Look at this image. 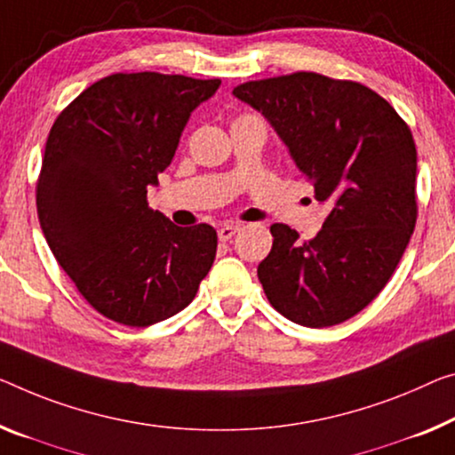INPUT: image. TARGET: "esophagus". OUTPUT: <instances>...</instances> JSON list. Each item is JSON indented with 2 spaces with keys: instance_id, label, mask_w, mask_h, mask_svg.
I'll list each match as a JSON object with an SVG mask.
<instances>
[{
  "instance_id": "obj_1",
  "label": "esophagus",
  "mask_w": 455,
  "mask_h": 455,
  "mask_svg": "<svg viewBox=\"0 0 455 455\" xmlns=\"http://www.w3.org/2000/svg\"><path fill=\"white\" fill-rule=\"evenodd\" d=\"M237 232H240V226H234V223H226V226H221L218 229V235H220L221 242H228V240H232V237Z\"/></svg>"
}]
</instances>
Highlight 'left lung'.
<instances>
[{
  "label": "left lung",
  "mask_w": 455,
  "mask_h": 455,
  "mask_svg": "<svg viewBox=\"0 0 455 455\" xmlns=\"http://www.w3.org/2000/svg\"><path fill=\"white\" fill-rule=\"evenodd\" d=\"M237 100L264 116L331 212L309 242L272 223L258 278L270 305L305 327L354 317L393 276L417 221V150L387 100L317 73L250 81Z\"/></svg>",
  "instance_id": "1"
}]
</instances>
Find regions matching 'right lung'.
I'll return each mask as SVG.
<instances>
[{
    "instance_id": "right-lung-1",
    "label": "right lung",
    "mask_w": 455,
    "mask_h": 455,
    "mask_svg": "<svg viewBox=\"0 0 455 455\" xmlns=\"http://www.w3.org/2000/svg\"><path fill=\"white\" fill-rule=\"evenodd\" d=\"M220 79L109 75L54 122L38 179V220L62 270L89 305L146 327L191 303L218 250L201 223L179 228L148 207V187L172 163L188 117Z\"/></svg>"
}]
</instances>
